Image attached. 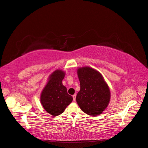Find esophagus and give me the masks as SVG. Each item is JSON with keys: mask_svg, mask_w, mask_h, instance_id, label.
Here are the masks:
<instances>
[{"mask_svg": "<svg viewBox=\"0 0 148 148\" xmlns=\"http://www.w3.org/2000/svg\"><path fill=\"white\" fill-rule=\"evenodd\" d=\"M72 96H73V101H76V96H77V95H76L75 94V95H73Z\"/></svg>", "mask_w": 148, "mask_h": 148, "instance_id": "esophagus-1", "label": "esophagus"}]
</instances>
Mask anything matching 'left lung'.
I'll return each mask as SVG.
<instances>
[{"instance_id":"obj_1","label":"left lung","mask_w":148,"mask_h":148,"mask_svg":"<svg viewBox=\"0 0 148 148\" xmlns=\"http://www.w3.org/2000/svg\"><path fill=\"white\" fill-rule=\"evenodd\" d=\"M77 75L80 90L76 100L83 112L97 116L105 110L110 101L111 93L102 74L90 66L78 67Z\"/></svg>"}]
</instances>
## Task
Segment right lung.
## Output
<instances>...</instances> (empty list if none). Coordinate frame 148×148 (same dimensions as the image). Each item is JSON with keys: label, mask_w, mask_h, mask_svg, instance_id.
<instances>
[{"label": "right lung", "mask_w": 148, "mask_h": 148, "mask_svg": "<svg viewBox=\"0 0 148 148\" xmlns=\"http://www.w3.org/2000/svg\"><path fill=\"white\" fill-rule=\"evenodd\" d=\"M65 72L57 69L49 76L47 83L40 96V101L44 109L52 116H57L65 111L73 101L67 93L66 88L62 84Z\"/></svg>", "instance_id": "1"}]
</instances>
